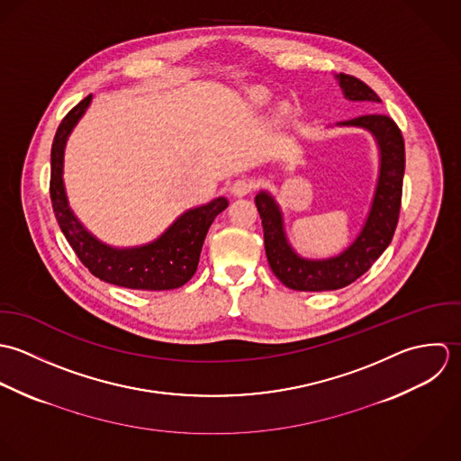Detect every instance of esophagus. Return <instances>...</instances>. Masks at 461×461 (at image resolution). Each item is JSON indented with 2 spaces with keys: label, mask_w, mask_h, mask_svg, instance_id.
<instances>
[{
  "label": "esophagus",
  "mask_w": 461,
  "mask_h": 461,
  "mask_svg": "<svg viewBox=\"0 0 461 461\" xmlns=\"http://www.w3.org/2000/svg\"><path fill=\"white\" fill-rule=\"evenodd\" d=\"M251 188H253V184H251L249 180H235V182L231 184V186H230L231 194L237 195V197H242V195L249 194Z\"/></svg>",
  "instance_id": "34e87169"
}]
</instances>
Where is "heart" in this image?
Here are the masks:
<instances>
[{"label":"heart","mask_w":461,"mask_h":461,"mask_svg":"<svg viewBox=\"0 0 461 461\" xmlns=\"http://www.w3.org/2000/svg\"><path fill=\"white\" fill-rule=\"evenodd\" d=\"M255 99H257V101H264V99H267V94L257 93L255 94Z\"/></svg>","instance_id":"b5f03b06"}]
</instances>
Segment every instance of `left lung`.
<instances>
[{
    "label": "left lung",
    "instance_id": "1",
    "mask_svg": "<svg viewBox=\"0 0 461 461\" xmlns=\"http://www.w3.org/2000/svg\"><path fill=\"white\" fill-rule=\"evenodd\" d=\"M339 87L349 101L381 103L362 80L349 75H335ZM340 128H360L368 131L377 146V180L374 186L367 217L357 239L339 255L330 258L301 257L286 239L285 219L276 197L269 190H260L255 197L262 226L269 266L277 279L301 292H322L348 286L366 275L370 266L392 242L402 194L404 176V140L397 124L381 113L360 115L337 122Z\"/></svg>",
    "mask_w": 461,
    "mask_h": 461
}]
</instances>
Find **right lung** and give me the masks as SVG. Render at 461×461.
Instances as JSON below:
<instances>
[{"mask_svg": "<svg viewBox=\"0 0 461 461\" xmlns=\"http://www.w3.org/2000/svg\"><path fill=\"white\" fill-rule=\"evenodd\" d=\"M91 103L93 94L62 119L51 146L50 194L62 233L82 264L94 276L106 283L133 290H171L184 286L197 269L208 228L226 210L228 199L221 195L206 204L185 210L160 237L142 246L115 248L99 240L73 212L64 184L66 144Z\"/></svg>", "mask_w": 461, "mask_h": 461, "instance_id": "obj_1", "label": "right lung"}]
</instances>
